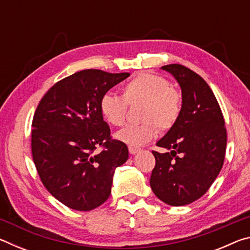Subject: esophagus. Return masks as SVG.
<instances>
[{
  "label": "esophagus",
  "mask_w": 250,
  "mask_h": 250,
  "mask_svg": "<svg viewBox=\"0 0 250 250\" xmlns=\"http://www.w3.org/2000/svg\"><path fill=\"white\" fill-rule=\"evenodd\" d=\"M140 151V149H138V147H132V146H129V152L131 154H135L138 153V152Z\"/></svg>",
  "instance_id": "34e87169"
}]
</instances>
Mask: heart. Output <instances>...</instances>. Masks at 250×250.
Here are the masks:
<instances>
[{
    "instance_id": "b5f03b06",
    "label": "heart",
    "mask_w": 250,
    "mask_h": 250,
    "mask_svg": "<svg viewBox=\"0 0 250 250\" xmlns=\"http://www.w3.org/2000/svg\"><path fill=\"white\" fill-rule=\"evenodd\" d=\"M143 103L140 125H130L118 131L116 137L125 145L139 147L155 137L156 125L162 131L170 130L179 120L182 111L181 95L166 78L151 73H140L122 88V97L105 94L99 108L109 125H124L128 104Z\"/></svg>"
}]
</instances>
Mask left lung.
<instances>
[{
    "label": "left lung",
    "mask_w": 250,
    "mask_h": 250,
    "mask_svg": "<svg viewBox=\"0 0 250 250\" xmlns=\"http://www.w3.org/2000/svg\"><path fill=\"white\" fill-rule=\"evenodd\" d=\"M174 76L182 89L179 120L152 151L155 167L150 185L156 197L172 206H183L208 191L225 159L227 133L217 99L200 75L188 67H161Z\"/></svg>",
    "instance_id": "left-lung-1"
}]
</instances>
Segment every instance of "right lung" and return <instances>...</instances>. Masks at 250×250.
Listing matches in <instances>:
<instances>
[{
  "label": "right lung",
  "mask_w": 250,
  "mask_h": 250,
  "mask_svg": "<svg viewBox=\"0 0 250 250\" xmlns=\"http://www.w3.org/2000/svg\"><path fill=\"white\" fill-rule=\"evenodd\" d=\"M129 73L84 69L59 80L37 105L32 122V154L41 181L62 204L91 210L111 194L116 167L128 146L110 135L100 112L101 97ZM103 151L95 153L97 147Z\"/></svg>",
  "instance_id": "obj_1"
}]
</instances>
